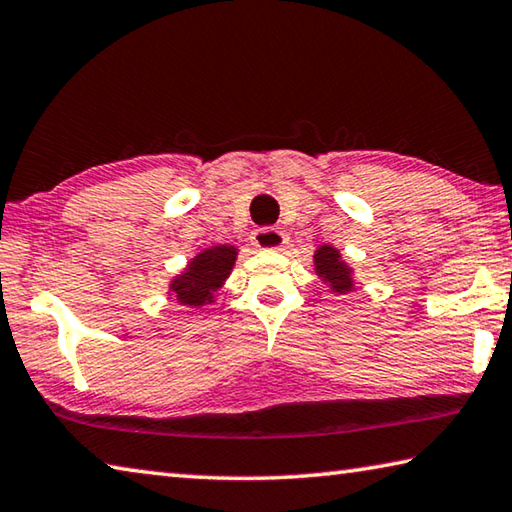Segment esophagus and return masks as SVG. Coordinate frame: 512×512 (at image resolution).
I'll use <instances>...</instances> for the list:
<instances>
[{
	"mask_svg": "<svg viewBox=\"0 0 512 512\" xmlns=\"http://www.w3.org/2000/svg\"><path fill=\"white\" fill-rule=\"evenodd\" d=\"M285 240H288L285 233L274 227H261L254 231V236H251V242H254L258 249H281L285 245Z\"/></svg>",
	"mask_w": 512,
	"mask_h": 512,
	"instance_id": "34e87169",
	"label": "esophagus"
}]
</instances>
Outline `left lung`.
I'll use <instances>...</instances> for the list:
<instances>
[{"mask_svg":"<svg viewBox=\"0 0 512 512\" xmlns=\"http://www.w3.org/2000/svg\"><path fill=\"white\" fill-rule=\"evenodd\" d=\"M315 267L317 274L321 276V281L330 285V290L346 294L353 290V276H351V267H348L339 251L330 245H321L315 254Z\"/></svg>","mask_w":512,"mask_h":512,"instance_id":"obj_1","label":"left lung"}]
</instances>
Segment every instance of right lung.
<instances>
[{
  "label": "right lung",
  "instance_id": "right-lung-1",
  "mask_svg": "<svg viewBox=\"0 0 512 512\" xmlns=\"http://www.w3.org/2000/svg\"><path fill=\"white\" fill-rule=\"evenodd\" d=\"M236 256L238 249L233 245H218L202 251L182 274L175 276L170 292L186 308H202L206 303H213V292H218L222 283L229 279Z\"/></svg>",
  "mask_w": 512,
  "mask_h": 512
}]
</instances>
